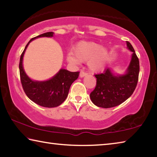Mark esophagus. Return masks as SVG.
Instances as JSON below:
<instances>
[{"instance_id": "34e87169", "label": "esophagus", "mask_w": 157, "mask_h": 157, "mask_svg": "<svg viewBox=\"0 0 157 157\" xmlns=\"http://www.w3.org/2000/svg\"><path fill=\"white\" fill-rule=\"evenodd\" d=\"M88 75V73L86 72V71H82V70L80 71V73H79V76H80L81 78H83V77L86 76V75Z\"/></svg>"}]
</instances>
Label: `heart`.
<instances>
[{
	"mask_svg": "<svg viewBox=\"0 0 157 157\" xmlns=\"http://www.w3.org/2000/svg\"><path fill=\"white\" fill-rule=\"evenodd\" d=\"M73 54L68 56L67 59L70 63L77 64L79 61L88 59V67L93 71L101 70L104 67L108 56V50L93 42H82L74 48Z\"/></svg>",
	"mask_w": 157,
	"mask_h": 157,
	"instance_id": "b5f03b06",
	"label": "heart"
}]
</instances>
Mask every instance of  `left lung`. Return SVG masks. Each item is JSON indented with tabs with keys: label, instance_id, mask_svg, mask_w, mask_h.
I'll return each instance as SVG.
<instances>
[{
	"label": "left lung",
	"instance_id": "1",
	"mask_svg": "<svg viewBox=\"0 0 157 157\" xmlns=\"http://www.w3.org/2000/svg\"><path fill=\"white\" fill-rule=\"evenodd\" d=\"M128 48L132 52L127 73L115 76L110 69L102 73L95 74L96 86L90 94L93 103L98 107L108 108L119 106L132 95L137 85L139 73V61L135 49L127 41Z\"/></svg>",
	"mask_w": 157,
	"mask_h": 157
}]
</instances>
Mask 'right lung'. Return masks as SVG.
Instances as JSON below:
<instances>
[{"mask_svg":"<svg viewBox=\"0 0 157 157\" xmlns=\"http://www.w3.org/2000/svg\"><path fill=\"white\" fill-rule=\"evenodd\" d=\"M53 32H47L31 38L25 47L20 58V77L22 88L31 101L40 106L46 108L57 107L63 103L67 98L70 87L73 82L78 79L79 71L71 72L60 69L56 75L44 82H36L28 78L22 67V58L29 42L40 37H52Z\"/></svg>","mask_w":157,"mask_h":157,"instance_id":"1","label":"right lung"}]
</instances>
